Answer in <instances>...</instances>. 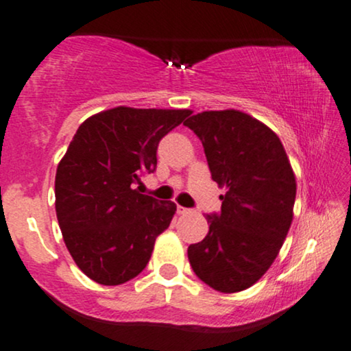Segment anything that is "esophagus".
<instances>
[{
  "mask_svg": "<svg viewBox=\"0 0 351 351\" xmlns=\"http://www.w3.org/2000/svg\"><path fill=\"white\" fill-rule=\"evenodd\" d=\"M176 210H178V214L184 215V214H189L191 208H188V207H183V206H178V208H176Z\"/></svg>",
  "mask_w": 351,
  "mask_h": 351,
  "instance_id": "1",
  "label": "esophagus"
}]
</instances>
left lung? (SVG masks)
<instances>
[{
    "label": "left lung",
    "mask_w": 351,
    "mask_h": 351,
    "mask_svg": "<svg viewBox=\"0 0 351 351\" xmlns=\"http://www.w3.org/2000/svg\"><path fill=\"white\" fill-rule=\"evenodd\" d=\"M201 139L212 180L225 186L219 214H207V237L188 247L204 283L234 293L259 280L285 241L296 181L272 130L238 110L202 112L184 121Z\"/></svg>",
    "instance_id": "1"
}]
</instances>
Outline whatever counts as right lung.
<instances>
[{
  "instance_id": "add662e5",
  "label": "right lung",
  "mask_w": 351,
  "mask_h": 351,
  "mask_svg": "<svg viewBox=\"0 0 351 351\" xmlns=\"http://www.w3.org/2000/svg\"><path fill=\"white\" fill-rule=\"evenodd\" d=\"M189 110L118 108L87 118L71 141L55 178V207L66 247L100 285L139 275L176 204L141 194L136 184L157 168L162 137Z\"/></svg>"
}]
</instances>
